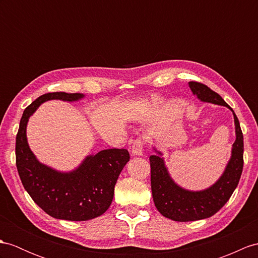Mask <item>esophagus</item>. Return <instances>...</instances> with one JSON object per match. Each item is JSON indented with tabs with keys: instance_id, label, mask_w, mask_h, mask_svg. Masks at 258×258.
I'll list each match as a JSON object with an SVG mask.
<instances>
[{
	"instance_id": "34e87169",
	"label": "esophagus",
	"mask_w": 258,
	"mask_h": 258,
	"mask_svg": "<svg viewBox=\"0 0 258 258\" xmlns=\"http://www.w3.org/2000/svg\"><path fill=\"white\" fill-rule=\"evenodd\" d=\"M143 147H144L143 139L138 138V139L134 140L133 144H131V152H133L134 155H142Z\"/></svg>"
}]
</instances>
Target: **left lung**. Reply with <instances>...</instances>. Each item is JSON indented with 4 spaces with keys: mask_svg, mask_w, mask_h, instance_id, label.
<instances>
[{
    "mask_svg": "<svg viewBox=\"0 0 258 258\" xmlns=\"http://www.w3.org/2000/svg\"><path fill=\"white\" fill-rule=\"evenodd\" d=\"M189 87L203 102L227 106L233 111L218 93L207 85L191 81ZM233 115L236 140L232 148L231 160L222 176L208 189L203 191L183 189L169 177L164 161L160 155L150 156L151 189L154 205L162 216L178 222L196 221L213 216L227 204L241 178L244 164L243 134L234 111Z\"/></svg>",
    "mask_w": 258,
    "mask_h": 258,
    "instance_id": "left-lung-1",
    "label": "left lung"
}]
</instances>
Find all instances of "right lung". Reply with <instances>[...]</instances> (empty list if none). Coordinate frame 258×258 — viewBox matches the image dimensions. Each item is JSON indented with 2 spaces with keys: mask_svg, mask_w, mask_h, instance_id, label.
Segmentation results:
<instances>
[{
  "mask_svg": "<svg viewBox=\"0 0 258 258\" xmlns=\"http://www.w3.org/2000/svg\"><path fill=\"white\" fill-rule=\"evenodd\" d=\"M82 97L78 93L43 94L24 110L16 135V166L24 188L49 216L70 221L97 218L109 208L119 174L130 159L125 149L103 150L70 173L56 172L36 160L26 139L28 118L46 100L73 102Z\"/></svg>",
  "mask_w": 258,
  "mask_h": 258,
  "instance_id": "add662e5",
  "label": "right lung"
}]
</instances>
